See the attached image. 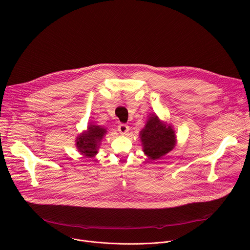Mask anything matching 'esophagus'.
<instances>
[{
    "label": "esophagus",
    "mask_w": 250,
    "mask_h": 250,
    "mask_svg": "<svg viewBox=\"0 0 250 250\" xmlns=\"http://www.w3.org/2000/svg\"><path fill=\"white\" fill-rule=\"evenodd\" d=\"M118 130L120 131V133L122 134H125L129 129H128V125H125V124H121L119 126H118Z\"/></svg>",
    "instance_id": "esophagus-1"
}]
</instances>
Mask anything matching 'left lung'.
<instances>
[{
	"instance_id": "1",
	"label": "left lung",
	"mask_w": 250,
	"mask_h": 250,
	"mask_svg": "<svg viewBox=\"0 0 250 250\" xmlns=\"http://www.w3.org/2000/svg\"><path fill=\"white\" fill-rule=\"evenodd\" d=\"M144 151L148 159L155 160L171 151L175 146V134L170 125L162 124L156 116L151 117L140 131Z\"/></svg>"
}]
</instances>
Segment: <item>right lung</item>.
<instances>
[{
	"mask_svg": "<svg viewBox=\"0 0 250 250\" xmlns=\"http://www.w3.org/2000/svg\"><path fill=\"white\" fill-rule=\"evenodd\" d=\"M105 132V129L99 125H89L88 130L76 140L78 150L88 157H93L98 152L99 144Z\"/></svg>",
	"mask_w": 250,
	"mask_h": 250,
	"instance_id": "obj_1",
	"label": "right lung"
}]
</instances>
